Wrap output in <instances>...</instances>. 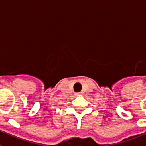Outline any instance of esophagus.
<instances>
[{
	"label": "esophagus",
	"instance_id": "esophagus-1",
	"mask_svg": "<svg viewBox=\"0 0 146 146\" xmlns=\"http://www.w3.org/2000/svg\"><path fill=\"white\" fill-rule=\"evenodd\" d=\"M76 95H77V96H80V95H82V94H81V93H77Z\"/></svg>",
	"mask_w": 146,
	"mask_h": 146
}]
</instances>
